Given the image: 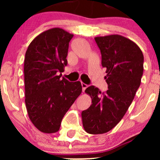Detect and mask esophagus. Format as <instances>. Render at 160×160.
<instances>
[{
	"label": "esophagus",
	"instance_id": "obj_1",
	"mask_svg": "<svg viewBox=\"0 0 160 160\" xmlns=\"http://www.w3.org/2000/svg\"><path fill=\"white\" fill-rule=\"evenodd\" d=\"M81 84H82V90H83V92H84L85 89H87V87H88V85L86 84H84V83H83V82L81 83Z\"/></svg>",
	"mask_w": 160,
	"mask_h": 160
}]
</instances>
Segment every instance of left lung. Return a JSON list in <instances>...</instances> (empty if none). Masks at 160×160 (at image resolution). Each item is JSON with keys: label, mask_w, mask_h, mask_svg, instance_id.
Wrapping results in <instances>:
<instances>
[{"label": "left lung", "mask_w": 160, "mask_h": 160, "mask_svg": "<svg viewBox=\"0 0 160 160\" xmlns=\"http://www.w3.org/2000/svg\"><path fill=\"white\" fill-rule=\"evenodd\" d=\"M106 68L105 79L108 89L101 92L94 86L85 92L92 98L89 108L82 112L87 133H106L114 128L125 114L139 88L143 72V54L135 42L120 35L95 38Z\"/></svg>", "instance_id": "left-lung-1"}]
</instances>
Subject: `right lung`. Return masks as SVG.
<instances>
[{"instance_id": "add662e5", "label": "right lung", "mask_w": 160, "mask_h": 160, "mask_svg": "<svg viewBox=\"0 0 160 160\" xmlns=\"http://www.w3.org/2000/svg\"><path fill=\"white\" fill-rule=\"evenodd\" d=\"M73 36L62 28H51L37 36L26 51V108L30 121L42 132H58L63 117L82 92L80 82H70L58 75L68 64Z\"/></svg>"}]
</instances>
